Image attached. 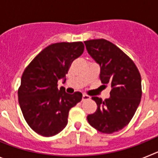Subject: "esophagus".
<instances>
[{
	"instance_id": "1",
	"label": "esophagus",
	"mask_w": 158,
	"mask_h": 158,
	"mask_svg": "<svg viewBox=\"0 0 158 158\" xmlns=\"http://www.w3.org/2000/svg\"><path fill=\"white\" fill-rule=\"evenodd\" d=\"M90 98H91V97H90L89 96L84 94L83 96H82V101H85V100H89Z\"/></svg>"
}]
</instances>
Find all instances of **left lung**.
Wrapping results in <instances>:
<instances>
[{"mask_svg":"<svg viewBox=\"0 0 158 158\" xmlns=\"http://www.w3.org/2000/svg\"><path fill=\"white\" fill-rule=\"evenodd\" d=\"M84 43L88 53L100 65L101 82L111 87L108 99L92 97L97 109L88 115V122L100 132L112 134L129 123L140 104V73L133 61L111 42L100 39Z\"/></svg>","mask_w":158,"mask_h":158,"instance_id":"8db88e82","label":"left lung"}]
</instances>
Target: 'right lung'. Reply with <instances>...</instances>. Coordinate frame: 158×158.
I'll return each instance as SVG.
<instances>
[{
    "mask_svg": "<svg viewBox=\"0 0 158 158\" xmlns=\"http://www.w3.org/2000/svg\"><path fill=\"white\" fill-rule=\"evenodd\" d=\"M82 42L57 43L48 46L26 67L18 89L25 120L35 132L45 137L57 135L68 123L69 110L82 99L80 92L58 89L69 66L84 52Z\"/></svg>",
    "mask_w": 158,
    "mask_h": 158,
    "instance_id": "add662e5",
    "label": "right lung"
}]
</instances>
